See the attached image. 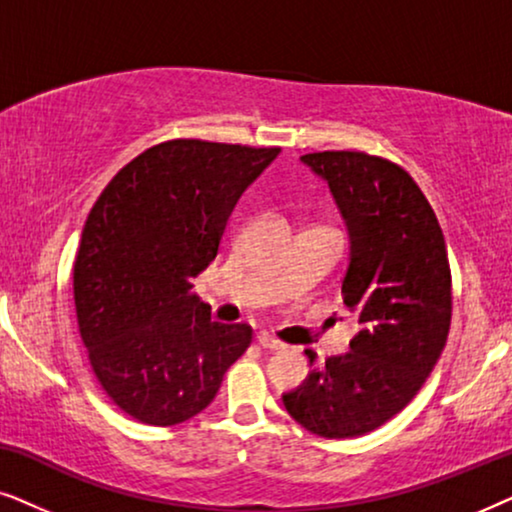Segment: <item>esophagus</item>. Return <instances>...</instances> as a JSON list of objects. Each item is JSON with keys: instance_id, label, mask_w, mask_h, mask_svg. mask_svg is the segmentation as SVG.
Returning <instances> with one entry per match:
<instances>
[{"instance_id": "esophagus-1", "label": "esophagus", "mask_w": 512, "mask_h": 512, "mask_svg": "<svg viewBox=\"0 0 512 512\" xmlns=\"http://www.w3.org/2000/svg\"><path fill=\"white\" fill-rule=\"evenodd\" d=\"M258 345H261L263 349H270V352H282V349H286L284 342L277 340L275 335H270V333H258Z\"/></svg>"}]
</instances>
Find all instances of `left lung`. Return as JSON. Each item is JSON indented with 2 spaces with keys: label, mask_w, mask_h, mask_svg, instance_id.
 <instances>
[{
  "label": "left lung",
  "mask_w": 512,
  "mask_h": 512,
  "mask_svg": "<svg viewBox=\"0 0 512 512\" xmlns=\"http://www.w3.org/2000/svg\"><path fill=\"white\" fill-rule=\"evenodd\" d=\"M300 163L328 184L349 235L342 293L359 333L282 396L307 431L356 438L398 415L443 352L452 317L445 237L403 167L361 151H321Z\"/></svg>",
  "instance_id": "1"
}]
</instances>
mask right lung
<instances>
[{
  "label": "right lung",
  "mask_w": 512,
  "mask_h": 512,
  "mask_svg": "<svg viewBox=\"0 0 512 512\" xmlns=\"http://www.w3.org/2000/svg\"><path fill=\"white\" fill-rule=\"evenodd\" d=\"M279 149L172 139L132 158L90 209L74 263L81 340L123 412L172 426L214 401L251 326L212 321L193 279Z\"/></svg>",
  "instance_id": "1"
}]
</instances>
